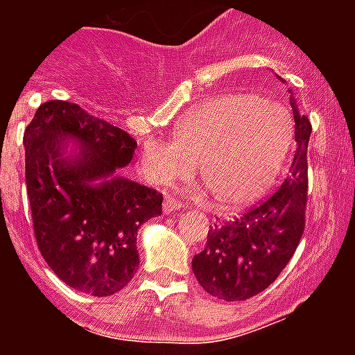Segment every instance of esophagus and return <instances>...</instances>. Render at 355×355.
Returning a JSON list of instances; mask_svg holds the SVG:
<instances>
[{"label": "esophagus", "mask_w": 355, "mask_h": 355, "mask_svg": "<svg viewBox=\"0 0 355 355\" xmlns=\"http://www.w3.org/2000/svg\"><path fill=\"white\" fill-rule=\"evenodd\" d=\"M180 208H182V202H178V200L169 199V197L164 200V211H167V214H171V211L175 210H180Z\"/></svg>", "instance_id": "34e87169"}]
</instances>
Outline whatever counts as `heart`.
Segmentation results:
<instances>
[{"label": "heart", "instance_id": "obj_1", "mask_svg": "<svg viewBox=\"0 0 355 355\" xmlns=\"http://www.w3.org/2000/svg\"><path fill=\"white\" fill-rule=\"evenodd\" d=\"M291 150V125L280 107L254 96H221L180 121L173 139H145L138 167L167 188L193 177L195 166L211 200L237 210L263 197Z\"/></svg>", "mask_w": 355, "mask_h": 355}]
</instances>
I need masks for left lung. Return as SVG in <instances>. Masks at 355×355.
<instances>
[{"mask_svg":"<svg viewBox=\"0 0 355 355\" xmlns=\"http://www.w3.org/2000/svg\"><path fill=\"white\" fill-rule=\"evenodd\" d=\"M297 150L289 175L261 205L230 223L210 228L202 252L191 261L206 293L227 302L247 300L278 278L297 250L306 228L308 144L311 123L291 99Z\"/></svg>","mask_w":355,"mask_h":355,"instance_id":"left-lung-1","label":"left lung"}]
</instances>
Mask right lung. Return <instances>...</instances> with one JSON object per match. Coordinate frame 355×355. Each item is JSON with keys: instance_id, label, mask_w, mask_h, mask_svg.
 Masks as SVG:
<instances>
[{"instance_id": "1", "label": "right lung", "mask_w": 355, "mask_h": 355, "mask_svg": "<svg viewBox=\"0 0 355 355\" xmlns=\"http://www.w3.org/2000/svg\"><path fill=\"white\" fill-rule=\"evenodd\" d=\"M81 149L63 156V139ZM25 182L35 237L53 272L92 297L132 280L136 236L162 214V193L128 180L136 139L68 101L42 103L24 134Z\"/></svg>"}]
</instances>
